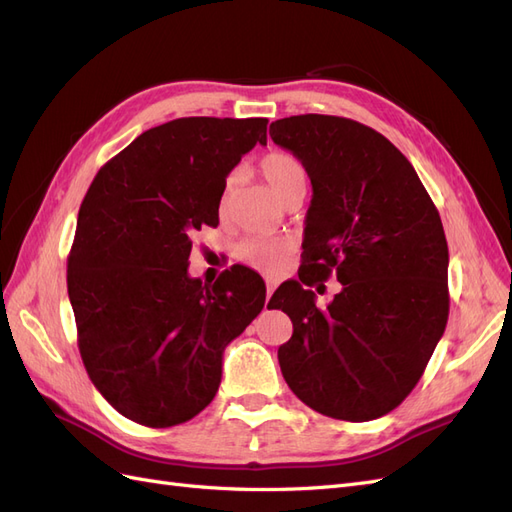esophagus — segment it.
<instances>
[{
    "label": "esophagus",
    "mask_w": 512,
    "mask_h": 512,
    "mask_svg": "<svg viewBox=\"0 0 512 512\" xmlns=\"http://www.w3.org/2000/svg\"><path fill=\"white\" fill-rule=\"evenodd\" d=\"M275 288H277V282L273 280V277H267V299H271V294H273Z\"/></svg>",
    "instance_id": "1"
}]
</instances>
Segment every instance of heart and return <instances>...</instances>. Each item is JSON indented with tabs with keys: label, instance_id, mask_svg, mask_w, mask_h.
I'll list each match as a JSON object with an SVG mask.
<instances>
[{
	"label": "heart",
	"instance_id": "b5f03b06",
	"mask_svg": "<svg viewBox=\"0 0 512 512\" xmlns=\"http://www.w3.org/2000/svg\"><path fill=\"white\" fill-rule=\"evenodd\" d=\"M260 173L269 181L271 188L275 190V194L280 196L282 200L292 194L297 188H305L307 183V175L303 164L292 156V153L286 151H273L269 156H265L260 160ZM237 185V175L232 173L226 177L222 192H220V213H226L228 205H230V196L232 190ZM292 252V243L288 239H280V237H250L245 239L239 247H237V258L243 260L245 265H250L258 271L265 273H275L280 269L286 258Z\"/></svg>",
	"mask_w": 512,
	"mask_h": 512
}]
</instances>
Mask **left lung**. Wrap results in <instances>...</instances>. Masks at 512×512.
Returning <instances> with one entry per match:
<instances>
[{"instance_id": "8db88e82", "label": "left lung", "mask_w": 512, "mask_h": 512, "mask_svg": "<svg viewBox=\"0 0 512 512\" xmlns=\"http://www.w3.org/2000/svg\"><path fill=\"white\" fill-rule=\"evenodd\" d=\"M269 134L301 160L314 190L299 282L269 301L292 320L277 350L284 380L324 416L374 421L410 395L446 329L440 213L404 153L359 121L294 115ZM331 274L343 290L320 310L302 286Z\"/></svg>"}]
</instances>
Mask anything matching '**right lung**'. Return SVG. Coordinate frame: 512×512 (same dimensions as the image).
<instances>
[{
  "instance_id": "1",
  "label": "right lung",
  "mask_w": 512,
  "mask_h": 512,
  "mask_svg": "<svg viewBox=\"0 0 512 512\" xmlns=\"http://www.w3.org/2000/svg\"><path fill=\"white\" fill-rule=\"evenodd\" d=\"M265 117H181L151 128L91 181L68 256V297L87 374L130 421L164 429L205 410L224 348L265 307V284L230 267L213 286L188 275L192 237L220 224L228 173Z\"/></svg>"
}]
</instances>
